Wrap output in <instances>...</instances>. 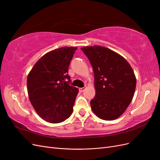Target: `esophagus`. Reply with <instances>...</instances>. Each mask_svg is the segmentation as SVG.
Returning <instances> with one entry per match:
<instances>
[{
    "label": "esophagus",
    "mask_w": 160,
    "mask_h": 160,
    "mask_svg": "<svg viewBox=\"0 0 160 160\" xmlns=\"http://www.w3.org/2000/svg\"><path fill=\"white\" fill-rule=\"evenodd\" d=\"M85 88H79V92H83L85 90Z\"/></svg>",
    "instance_id": "34e87169"
}]
</instances>
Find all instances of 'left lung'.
<instances>
[{
	"label": "left lung",
	"mask_w": 160,
	"mask_h": 160,
	"mask_svg": "<svg viewBox=\"0 0 160 160\" xmlns=\"http://www.w3.org/2000/svg\"><path fill=\"white\" fill-rule=\"evenodd\" d=\"M93 67L96 94L91 100L94 113L101 119L118 118L132 101L136 78L122 56L102 46L81 48Z\"/></svg>",
	"instance_id": "8db88e82"
}]
</instances>
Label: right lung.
I'll return each instance as SVG.
<instances>
[{"label": "right lung", "instance_id": "obj_1", "mask_svg": "<svg viewBox=\"0 0 160 160\" xmlns=\"http://www.w3.org/2000/svg\"><path fill=\"white\" fill-rule=\"evenodd\" d=\"M77 49L64 47L46 53L27 77V91L32 107L49 123L64 122L72 112L79 89L69 85L68 69Z\"/></svg>", "mask_w": 160, "mask_h": 160}]
</instances>
